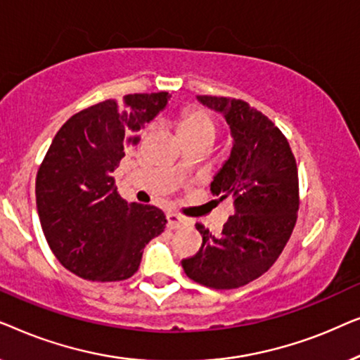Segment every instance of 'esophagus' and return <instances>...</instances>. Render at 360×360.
<instances>
[{"label": "esophagus", "mask_w": 360, "mask_h": 360, "mask_svg": "<svg viewBox=\"0 0 360 360\" xmlns=\"http://www.w3.org/2000/svg\"><path fill=\"white\" fill-rule=\"evenodd\" d=\"M186 224H188V221H186V218H184V216L176 213H167V226H169L170 229H180Z\"/></svg>", "instance_id": "obj_1"}]
</instances>
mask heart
Here are the masks:
<instances>
[{"label": "heart", "instance_id": "1", "mask_svg": "<svg viewBox=\"0 0 360 360\" xmlns=\"http://www.w3.org/2000/svg\"><path fill=\"white\" fill-rule=\"evenodd\" d=\"M176 132L184 139H198V137H211L216 136V122L208 112L200 110V108H190L181 112L179 121H176ZM181 170V167H179Z\"/></svg>", "mask_w": 360, "mask_h": 360}]
</instances>
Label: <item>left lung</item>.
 Instances as JSON below:
<instances>
[{"instance_id": "1", "label": "left lung", "mask_w": 360, "mask_h": 360, "mask_svg": "<svg viewBox=\"0 0 360 360\" xmlns=\"http://www.w3.org/2000/svg\"><path fill=\"white\" fill-rule=\"evenodd\" d=\"M224 116L233 137L228 160L210 188L233 196L234 214L219 236L196 224L203 244L181 260L191 280L216 290L238 288L272 267L297 223L298 170L288 141L277 126L243 100L196 96Z\"/></svg>"}]
</instances>
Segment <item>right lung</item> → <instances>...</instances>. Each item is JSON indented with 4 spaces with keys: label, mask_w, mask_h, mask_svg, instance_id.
Instances as JSON below:
<instances>
[{
    "label": "right lung",
    "mask_w": 360,
    "mask_h": 360,
    "mask_svg": "<svg viewBox=\"0 0 360 360\" xmlns=\"http://www.w3.org/2000/svg\"><path fill=\"white\" fill-rule=\"evenodd\" d=\"M169 100L167 91L106 100L73 115L53 137L37 172V213L53 255L78 277H132L146 244L164 233V211L122 200L112 172Z\"/></svg>",
    "instance_id": "right-lung-1"
}]
</instances>
